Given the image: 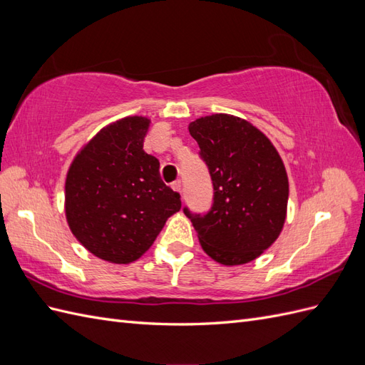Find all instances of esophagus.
Here are the masks:
<instances>
[{"mask_svg":"<svg viewBox=\"0 0 365 365\" xmlns=\"http://www.w3.org/2000/svg\"><path fill=\"white\" fill-rule=\"evenodd\" d=\"M172 189L175 190V192H178V193H181V190H182V185H181V181L178 180V181H173L172 182Z\"/></svg>","mask_w":365,"mask_h":365,"instance_id":"obj_1","label":"esophagus"}]
</instances>
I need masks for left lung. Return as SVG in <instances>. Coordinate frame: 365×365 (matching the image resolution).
Masks as SVG:
<instances>
[{
	"label": "left lung",
	"mask_w": 365,
	"mask_h": 365,
	"mask_svg": "<svg viewBox=\"0 0 365 365\" xmlns=\"http://www.w3.org/2000/svg\"><path fill=\"white\" fill-rule=\"evenodd\" d=\"M213 181V207L192 215L207 256L237 267L262 256L280 236L288 212L289 181L271 140L245 118L212 114L189 125Z\"/></svg>",
	"instance_id": "obj_1"
}]
</instances>
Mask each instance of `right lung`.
Wrapping results in <instances>:
<instances>
[{
    "instance_id": "1",
    "label": "right lung",
    "mask_w": 365,
    "mask_h": 365,
    "mask_svg": "<svg viewBox=\"0 0 365 365\" xmlns=\"http://www.w3.org/2000/svg\"><path fill=\"white\" fill-rule=\"evenodd\" d=\"M150 120L123 117L83 145L65 180V217L74 237L109 263L135 262L181 210L161 181L160 161L143 150Z\"/></svg>"
}]
</instances>
